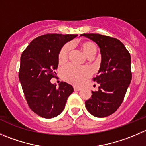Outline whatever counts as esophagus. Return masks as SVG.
Segmentation results:
<instances>
[{"label":"esophagus","mask_w":146,"mask_h":146,"mask_svg":"<svg viewBox=\"0 0 146 146\" xmlns=\"http://www.w3.org/2000/svg\"><path fill=\"white\" fill-rule=\"evenodd\" d=\"M73 89H74L75 91H78V90H81V88L79 87H78V86H74V87H73Z\"/></svg>","instance_id":"1"}]
</instances>
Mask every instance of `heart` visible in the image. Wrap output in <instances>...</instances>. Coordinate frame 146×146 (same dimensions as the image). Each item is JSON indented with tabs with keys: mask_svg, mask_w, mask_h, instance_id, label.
I'll list each match as a JSON object with an SVG mask.
<instances>
[{
	"mask_svg": "<svg viewBox=\"0 0 146 146\" xmlns=\"http://www.w3.org/2000/svg\"><path fill=\"white\" fill-rule=\"evenodd\" d=\"M72 45L70 43H66L62 47L58 54L60 63H63L67 60ZM81 48L87 56L92 54L95 55L97 51L96 45L91 42H83L81 43ZM61 75L63 78L66 81L75 85H80L90 76V71L87 67L78 66L70 63L62 68Z\"/></svg>",
	"mask_w": 146,
	"mask_h": 146,
	"instance_id": "heart-1",
	"label": "heart"
}]
</instances>
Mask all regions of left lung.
<instances>
[{"instance_id": "obj_1", "label": "left lung", "mask_w": 146, "mask_h": 146, "mask_svg": "<svg viewBox=\"0 0 146 146\" xmlns=\"http://www.w3.org/2000/svg\"><path fill=\"white\" fill-rule=\"evenodd\" d=\"M100 48L101 63L93 81L100 83L98 91L86 100L88 111L98 118H104L118 110L123 101L132 78L129 52L119 40L97 33H83Z\"/></svg>"}]
</instances>
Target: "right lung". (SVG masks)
Here are the masks:
<instances>
[{
	"instance_id": "1",
	"label": "right lung",
	"mask_w": 146,
	"mask_h": 146,
	"mask_svg": "<svg viewBox=\"0 0 146 146\" xmlns=\"http://www.w3.org/2000/svg\"><path fill=\"white\" fill-rule=\"evenodd\" d=\"M76 34L48 33L31 42L21 56L18 77L28 106L35 113L52 118L61 113L68 98L73 92L71 85L50 83L56 77L58 54L63 45Z\"/></svg>"
}]
</instances>
